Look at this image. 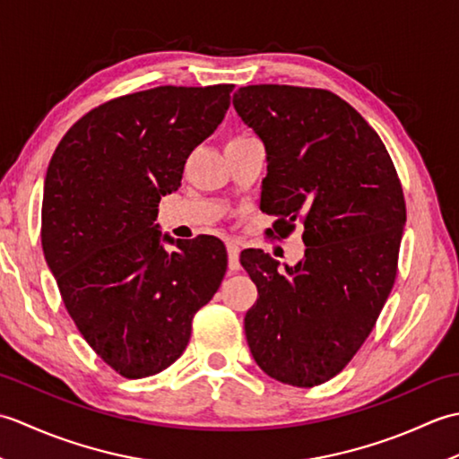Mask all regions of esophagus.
<instances>
[{
	"instance_id": "1",
	"label": "esophagus",
	"mask_w": 459,
	"mask_h": 459,
	"mask_svg": "<svg viewBox=\"0 0 459 459\" xmlns=\"http://www.w3.org/2000/svg\"><path fill=\"white\" fill-rule=\"evenodd\" d=\"M227 252H229V270L238 272L240 270V260H238L240 248H238V245H235V242H229Z\"/></svg>"
}]
</instances>
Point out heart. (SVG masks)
<instances>
[{"mask_svg": "<svg viewBox=\"0 0 459 459\" xmlns=\"http://www.w3.org/2000/svg\"><path fill=\"white\" fill-rule=\"evenodd\" d=\"M245 138H250V135H247V134H240V135H235V138H230L229 142H235V140H245Z\"/></svg>", "mask_w": 459, "mask_h": 459, "instance_id": "heart-1", "label": "heart"}]
</instances>
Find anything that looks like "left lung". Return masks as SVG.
Segmentation results:
<instances>
[{"mask_svg": "<svg viewBox=\"0 0 459 459\" xmlns=\"http://www.w3.org/2000/svg\"><path fill=\"white\" fill-rule=\"evenodd\" d=\"M235 110L266 148L260 209L270 235L304 224L306 255L278 270L262 250L240 264L258 288L247 311L250 353L272 378L317 386L355 357L391 294L406 222L403 185L378 134L324 89L242 86Z\"/></svg>", "mask_w": 459, "mask_h": 459, "instance_id": "8db88e82", "label": "left lung"}]
</instances>
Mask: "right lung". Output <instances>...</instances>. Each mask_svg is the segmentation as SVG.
Returning a JSON list of instances; mask_svg holds the SVG:
<instances>
[{
  "mask_svg": "<svg viewBox=\"0 0 459 459\" xmlns=\"http://www.w3.org/2000/svg\"><path fill=\"white\" fill-rule=\"evenodd\" d=\"M230 92L158 86L104 102L63 135L47 168L45 260L86 343L126 378L181 357L193 316L227 272L219 238L173 240L153 221L191 152L222 122Z\"/></svg>",
  "mask_w": 459,
  "mask_h": 459,
  "instance_id": "obj_1",
  "label": "right lung"
}]
</instances>
